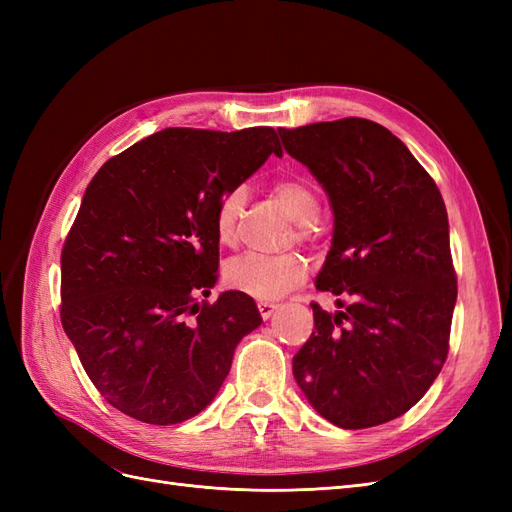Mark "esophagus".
Wrapping results in <instances>:
<instances>
[{
	"mask_svg": "<svg viewBox=\"0 0 512 512\" xmlns=\"http://www.w3.org/2000/svg\"><path fill=\"white\" fill-rule=\"evenodd\" d=\"M277 309H280V305L277 303H258V312L265 320H269L277 312Z\"/></svg>",
	"mask_w": 512,
	"mask_h": 512,
	"instance_id": "34e87169",
	"label": "esophagus"
}]
</instances>
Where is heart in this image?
<instances>
[{"mask_svg":"<svg viewBox=\"0 0 512 512\" xmlns=\"http://www.w3.org/2000/svg\"><path fill=\"white\" fill-rule=\"evenodd\" d=\"M275 194L294 220L301 224L299 235L309 237V224L318 220L320 203L316 194L297 179H280L275 183ZM245 205V190L232 188L222 198L213 213L215 237L222 245L232 247L241 235V213ZM307 275V262L299 254H243L232 258L224 277L230 288L258 301H277L297 288Z\"/></svg>","mask_w":512,"mask_h":512,"instance_id":"obj_1","label":"heart"}]
</instances>
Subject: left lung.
Listing matches in <instances>:
<instances>
[{"label": "left lung", "instance_id": "8db88e82", "mask_svg": "<svg viewBox=\"0 0 512 512\" xmlns=\"http://www.w3.org/2000/svg\"><path fill=\"white\" fill-rule=\"evenodd\" d=\"M277 132L329 196L333 239L316 288L344 307L312 305L316 331L292 356L294 380L337 427L389 423L427 393L448 354L457 277L442 194L376 121Z\"/></svg>", "mask_w": 512, "mask_h": 512}]
</instances>
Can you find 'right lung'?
Listing matches in <instances>:
<instances>
[{
  "mask_svg": "<svg viewBox=\"0 0 512 512\" xmlns=\"http://www.w3.org/2000/svg\"><path fill=\"white\" fill-rule=\"evenodd\" d=\"M275 153L273 128H166L108 160L87 185L61 252V324L108 404L149 425L203 412L241 339L252 297L215 303L220 198Z\"/></svg>",
  "mask_w": 512,
  "mask_h": 512,
  "instance_id": "1",
  "label": "right lung"
}]
</instances>
